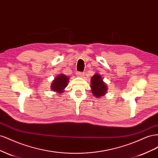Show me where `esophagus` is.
I'll return each mask as SVG.
<instances>
[{
  "label": "esophagus",
  "instance_id": "esophagus-1",
  "mask_svg": "<svg viewBox=\"0 0 158 158\" xmlns=\"http://www.w3.org/2000/svg\"><path fill=\"white\" fill-rule=\"evenodd\" d=\"M76 74V75H77L78 76H80V77H82V76H84V73H82V72H78V71Z\"/></svg>",
  "mask_w": 158,
  "mask_h": 158
}]
</instances>
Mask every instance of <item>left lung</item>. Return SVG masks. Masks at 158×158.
I'll return each instance as SVG.
<instances>
[{
  "label": "left lung",
  "mask_w": 158,
  "mask_h": 158,
  "mask_svg": "<svg viewBox=\"0 0 158 158\" xmlns=\"http://www.w3.org/2000/svg\"><path fill=\"white\" fill-rule=\"evenodd\" d=\"M107 88L106 84L104 83L102 76L99 74H95L92 76L91 80V88L95 97L99 98L104 95L107 90Z\"/></svg>",
  "instance_id": "8db88e82"
}]
</instances>
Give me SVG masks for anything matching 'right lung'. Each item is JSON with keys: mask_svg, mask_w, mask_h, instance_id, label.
Listing matches in <instances>:
<instances>
[{"mask_svg": "<svg viewBox=\"0 0 158 158\" xmlns=\"http://www.w3.org/2000/svg\"><path fill=\"white\" fill-rule=\"evenodd\" d=\"M69 77L64 74H60L54 80L51 85V89L56 92L62 93L69 82Z\"/></svg>", "mask_w": 158, "mask_h": 158, "instance_id": "1", "label": "right lung"}]
</instances>
